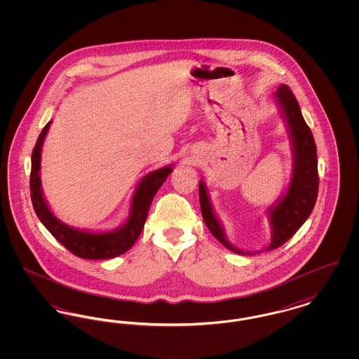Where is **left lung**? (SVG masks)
Segmentation results:
<instances>
[{"mask_svg": "<svg viewBox=\"0 0 359 359\" xmlns=\"http://www.w3.org/2000/svg\"><path fill=\"white\" fill-rule=\"evenodd\" d=\"M274 98L281 109L290 130L293 170L287 192L268 210L272 226V239L265 250L280 248L303 226L315 207L319 189L316 144L311 129L303 118L297 100L287 85H281L277 88ZM199 199L205 226L223 246L237 255H256L245 253L227 241L222 223L214 212L205 184L202 180L199 183Z\"/></svg>", "mask_w": 359, "mask_h": 359, "instance_id": "8db88e82", "label": "left lung"}]
</instances>
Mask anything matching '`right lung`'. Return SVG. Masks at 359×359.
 <instances>
[{
  "instance_id": "obj_1",
  "label": "right lung",
  "mask_w": 359,
  "mask_h": 359,
  "mask_svg": "<svg viewBox=\"0 0 359 359\" xmlns=\"http://www.w3.org/2000/svg\"><path fill=\"white\" fill-rule=\"evenodd\" d=\"M51 123L50 121L41 130L32 152L29 187L31 199L37 218L46 226V229L52 236L75 256L87 259H107L123 255L135 245L137 238L140 237L154 195L158 191V188L161 187V184L165 182L168 175L173 171V165L158 168L142 177L132 199L129 218L118 229L104 233H93L74 229L53 215V212L47 205V201L43 196L40 180L41 148Z\"/></svg>"
}]
</instances>
